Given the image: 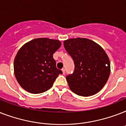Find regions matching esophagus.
Listing matches in <instances>:
<instances>
[{
	"instance_id": "esophagus-1",
	"label": "esophagus",
	"mask_w": 126,
	"mask_h": 126,
	"mask_svg": "<svg viewBox=\"0 0 126 126\" xmlns=\"http://www.w3.org/2000/svg\"><path fill=\"white\" fill-rule=\"evenodd\" d=\"M62 72H63V74H65V69H62Z\"/></svg>"
}]
</instances>
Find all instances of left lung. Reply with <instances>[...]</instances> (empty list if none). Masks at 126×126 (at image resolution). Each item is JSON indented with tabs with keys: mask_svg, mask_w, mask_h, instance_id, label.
<instances>
[{
	"mask_svg": "<svg viewBox=\"0 0 126 126\" xmlns=\"http://www.w3.org/2000/svg\"><path fill=\"white\" fill-rule=\"evenodd\" d=\"M63 44L75 63L74 73L66 77L71 91L84 97L97 94L105 85L110 73L105 50L88 38H70Z\"/></svg>",
	"mask_w": 126,
	"mask_h": 126,
	"instance_id": "left-lung-1",
	"label": "left lung"
}]
</instances>
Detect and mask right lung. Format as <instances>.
Listing matches in <instances>:
<instances>
[{"label":"right lung","instance_id":"obj_1","mask_svg":"<svg viewBox=\"0 0 126 126\" xmlns=\"http://www.w3.org/2000/svg\"><path fill=\"white\" fill-rule=\"evenodd\" d=\"M61 45L59 40L35 38L17 51L14 63L17 80L31 94H41L51 88L62 71L56 67L53 54Z\"/></svg>","mask_w":126,"mask_h":126}]
</instances>
